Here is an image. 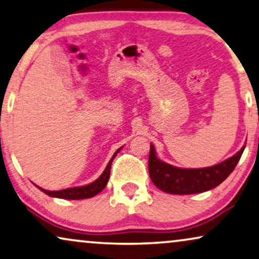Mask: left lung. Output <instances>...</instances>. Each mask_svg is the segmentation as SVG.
I'll list each match as a JSON object with an SVG mask.
<instances>
[{"label":"left lung","instance_id":"8db88e82","mask_svg":"<svg viewBox=\"0 0 259 259\" xmlns=\"http://www.w3.org/2000/svg\"><path fill=\"white\" fill-rule=\"evenodd\" d=\"M245 147L221 164L204 168H179L157 158L151 144L148 171L152 182L158 189L172 194H192L208 191L228 178L238 164Z\"/></svg>","mask_w":259,"mask_h":259}]
</instances>
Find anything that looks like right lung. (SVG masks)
<instances>
[{"label":"right lung","mask_w":259,"mask_h":259,"mask_svg":"<svg viewBox=\"0 0 259 259\" xmlns=\"http://www.w3.org/2000/svg\"><path fill=\"white\" fill-rule=\"evenodd\" d=\"M120 150H121V148H119V150L115 152L111 160H109L107 166H106L105 171L102 172V175L99 177L95 182L88 184V185H86V186L72 187V189H65V190H60V191H47V190L41 189V187H38V186L37 187L42 191V192L48 194V196L54 197V198H62V199H70V200L87 199V198H92V197L97 196V194L99 192H101V191L105 189V186L107 185L109 175H111L112 161Z\"/></svg>","instance_id":"right-lung-1"}]
</instances>
